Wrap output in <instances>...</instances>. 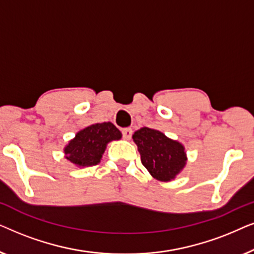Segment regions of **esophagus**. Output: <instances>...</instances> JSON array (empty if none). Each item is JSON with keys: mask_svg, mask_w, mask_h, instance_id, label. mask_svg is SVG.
I'll list each match as a JSON object with an SVG mask.
<instances>
[{"mask_svg": "<svg viewBox=\"0 0 254 254\" xmlns=\"http://www.w3.org/2000/svg\"><path fill=\"white\" fill-rule=\"evenodd\" d=\"M131 134H133V130L130 128H125V129H123V136L125 140H130Z\"/></svg>", "mask_w": 254, "mask_h": 254, "instance_id": "1", "label": "esophagus"}]
</instances>
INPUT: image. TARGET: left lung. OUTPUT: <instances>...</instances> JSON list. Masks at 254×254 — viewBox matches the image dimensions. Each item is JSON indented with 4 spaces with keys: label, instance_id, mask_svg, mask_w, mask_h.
<instances>
[{
    "label": "left lung",
    "instance_id": "left-lung-1",
    "mask_svg": "<svg viewBox=\"0 0 254 254\" xmlns=\"http://www.w3.org/2000/svg\"><path fill=\"white\" fill-rule=\"evenodd\" d=\"M133 140L141 155L142 164L155 179L170 182L186 165L184 145L165 136L162 131L143 127L135 131Z\"/></svg>",
    "mask_w": 254,
    "mask_h": 254
}]
</instances>
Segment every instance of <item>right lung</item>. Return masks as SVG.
<instances>
[{
	"label": "right lung",
	"mask_w": 254,
	"mask_h": 254,
	"mask_svg": "<svg viewBox=\"0 0 254 254\" xmlns=\"http://www.w3.org/2000/svg\"><path fill=\"white\" fill-rule=\"evenodd\" d=\"M121 131L112 123L93 124L79 130L64 147L65 158L78 168L97 165L109 142L120 140Z\"/></svg>",
	"instance_id": "add662e5"
}]
</instances>
